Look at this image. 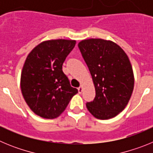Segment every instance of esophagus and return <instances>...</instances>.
<instances>
[{
	"mask_svg": "<svg viewBox=\"0 0 153 153\" xmlns=\"http://www.w3.org/2000/svg\"><path fill=\"white\" fill-rule=\"evenodd\" d=\"M82 91H83V86H80L79 88H78V92H79V93H81Z\"/></svg>",
	"mask_w": 153,
	"mask_h": 153,
	"instance_id": "obj_1",
	"label": "esophagus"
}]
</instances>
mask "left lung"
<instances>
[{"mask_svg": "<svg viewBox=\"0 0 153 153\" xmlns=\"http://www.w3.org/2000/svg\"><path fill=\"white\" fill-rule=\"evenodd\" d=\"M78 47L95 86L96 97L86 107L93 117L108 120L122 112L134 88L132 65L125 51L103 39L83 40Z\"/></svg>", "mask_w": 153, "mask_h": 153, "instance_id": "1", "label": "left lung"}]
</instances>
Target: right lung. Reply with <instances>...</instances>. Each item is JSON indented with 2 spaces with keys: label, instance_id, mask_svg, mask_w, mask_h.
<instances>
[{
  "label": "right lung",
  "instance_id": "right-lung-1",
  "mask_svg": "<svg viewBox=\"0 0 153 153\" xmlns=\"http://www.w3.org/2000/svg\"><path fill=\"white\" fill-rule=\"evenodd\" d=\"M75 44L72 40H46L27 56L21 72V92L28 106L39 117H58L78 93L62 70Z\"/></svg>",
  "mask_w": 153,
  "mask_h": 153
}]
</instances>
